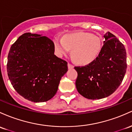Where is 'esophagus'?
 <instances>
[{"label":"esophagus","mask_w":132,"mask_h":132,"mask_svg":"<svg viewBox=\"0 0 132 132\" xmlns=\"http://www.w3.org/2000/svg\"><path fill=\"white\" fill-rule=\"evenodd\" d=\"M68 68L69 69H73V68H74L73 65H72L71 64H70V63H68Z\"/></svg>","instance_id":"esophagus-1"}]
</instances>
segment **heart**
I'll return each mask as SVG.
<instances>
[{
    "mask_svg": "<svg viewBox=\"0 0 132 132\" xmlns=\"http://www.w3.org/2000/svg\"><path fill=\"white\" fill-rule=\"evenodd\" d=\"M54 48L59 56L67 55L72 51V56L79 64H88L95 60L100 53L102 40L100 37L89 32L71 33L62 39L55 37Z\"/></svg>",
    "mask_w": 132,
    "mask_h": 132,
    "instance_id": "1",
    "label": "heart"
}]
</instances>
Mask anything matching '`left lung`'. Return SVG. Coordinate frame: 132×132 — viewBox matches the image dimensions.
Segmentation results:
<instances>
[{
	"label": "left lung",
	"mask_w": 132,
	"mask_h": 132,
	"mask_svg": "<svg viewBox=\"0 0 132 132\" xmlns=\"http://www.w3.org/2000/svg\"><path fill=\"white\" fill-rule=\"evenodd\" d=\"M100 53L85 66L75 67L78 73V93L90 100L101 99L114 93L122 82L127 71V53L123 44L107 32Z\"/></svg>",
	"instance_id": "left-lung-1"
}]
</instances>
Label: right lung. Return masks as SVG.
Returning a JSON list of instances; mask_svg holds the SVG:
<instances>
[{
	"label": "right lung",
	"mask_w": 132,
	"mask_h": 132,
	"mask_svg": "<svg viewBox=\"0 0 132 132\" xmlns=\"http://www.w3.org/2000/svg\"><path fill=\"white\" fill-rule=\"evenodd\" d=\"M7 74L15 91L26 100L47 101L56 95L68 63L54 54V44L40 34L25 33L12 45Z\"/></svg>",
	"instance_id": "obj_1"
}]
</instances>
